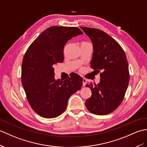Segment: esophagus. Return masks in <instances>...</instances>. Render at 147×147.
I'll use <instances>...</instances> for the list:
<instances>
[{"label": "esophagus", "mask_w": 147, "mask_h": 147, "mask_svg": "<svg viewBox=\"0 0 147 147\" xmlns=\"http://www.w3.org/2000/svg\"><path fill=\"white\" fill-rule=\"evenodd\" d=\"M87 80L85 79V78H83V86H85V85L86 84Z\"/></svg>", "instance_id": "obj_1"}]
</instances>
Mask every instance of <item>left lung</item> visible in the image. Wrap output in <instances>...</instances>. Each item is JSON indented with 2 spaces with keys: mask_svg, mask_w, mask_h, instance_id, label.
Instances as JSON below:
<instances>
[{
  "mask_svg": "<svg viewBox=\"0 0 147 147\" xmlns=\"http://www.w3.org/2000/svg\"><path fill=\"white\" fill-rule=\"evenodd\" d=\"M90 37L93 47L91 67L100 71L98 84H86L91 90V96L86 101V107L97 115L110 113L123 101L128 86V64L124 51L116 40L100 29L81 27Z\"/></svg>",
  "mask_w": 147,
  "mask_h": 147,
  "instance_id": "1",
  "label": "left lung"
}]
</instances>
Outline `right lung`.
Here are the masks:
<instances>
[{"label": "right lung", "mask_w": 147, "mask_h": 147, "mask_svg": "<svg viewBox=\"0 0 147 147\" xmlns=\"http://www.w3.org/2000/svg\"><path fill=\"white\" fill-rule=\"evenodd\" d=\"M83 32L76 27L52 26L44 30L27 50L22 64V84L33 110L46 118L66 110L69 97L81 89L83 78L73 74L63 83L54 78V66L64 59L68 40Z\"/></svg>", "instance_id": "right-lung-1"}]
</instances>
